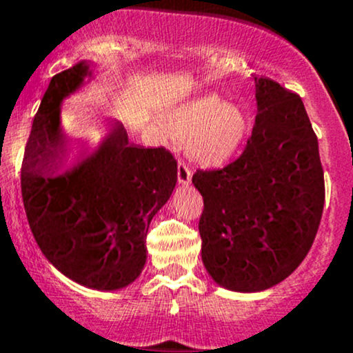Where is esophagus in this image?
Masks as SVG:
<instances>
[{
	"label": "esophagus",
	"mask_w": 353,
	"mask_h": 353,
	"mask_svg": "<svg viewBox=\"0 0 353 353\" xmlns=\"http://www.w3.org/2000/svg\"><path fill=\"white\" fill-rule=\"evenodd\" d=\"M176 176H178V183L188 185V183H190V180H192V168L185 161H180V163H178Z\"/></svg>",
	"instance_id": "34e87169"
}]
</instances>
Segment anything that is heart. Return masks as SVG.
I'll list each match as a JSON object with an SVG mask.
<instances>
[{
    "label": "heart",
    "instance_id": "b5f03b06",
    "mask_svg": "<svg viewBox=\"0 0 353 353\" xmlns=\"http://www.w3.org/2000/svg\"><path fill=\"white\" fill-rule=\"evenodd\" d=\"M172 134L188 139V151L207 166H219L231 158L246 129L245 114L217 95H205L178 105L166 115Z\"/></svg>",
    "mask_w": 353,
    "mask_h": 353
}]
</instances>
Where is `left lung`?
<instances>
[{
  "label": "left lung",
  "instance_id": "8db88e82",
  "mask_svg": "<svg viewBox=\"0 0 353 353\" xmlns=\"http://www.w3.org/2000/svg\"><path fill=\"white\" fill-rule=\"evenodd\" d=\"M256 117L238 159L192 176L203 197L202 261L224 289L258 292L311 250L325 205L318 137L299 95L256 78Z\"/></svg>",
  "mask_w": 353,
  "mask_h": 353
}]
</instances>
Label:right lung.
Returning <instances> with one entry per match:
<instances>
[{"label": "right lung", "mask_w": 353, "mask_h": 353, "mask_svg": "<svg viewBox=\"0 0 353 353\" xmlns=\"http://www.w3.org/2000/svg\"><path fill=\"white\" fill-rule=\"evenodd\" d=\"M90 74L79 63L50 79L25 146L21 197L39 248L61 274L115 290L143 272L150 223L175 188L176 159L165 148L130 144L115 122L92 156L52 176L68 154L61 101Z\"/></svg>", "instance_id": "1"}]
</instances>
